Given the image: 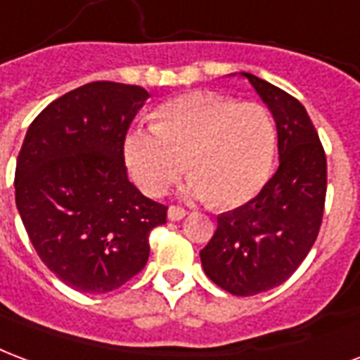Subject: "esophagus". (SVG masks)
<instances>
[{
	"label": "esophagus",
	"instance_id": "obj_1",
	"mask_svg": "<svg viewBox=\"0 0 360 360\" xmlns=\"http://www.w3.org/2000/svg\"><path fill=\"white\" fill-rule=\"evenodd\" d=\"M185 215H187V210H185V207L169 206V210H167V219L169 221H181Z\"/></svg>",
	"mask_w": 360,
	"mask_h": 360
}]
</instances>
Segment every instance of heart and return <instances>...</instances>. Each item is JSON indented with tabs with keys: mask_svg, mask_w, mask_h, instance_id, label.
<instances>
[{
	"mask_svg": "<svg viewBox=\"0 0 360 360\" xmlns=\"http://www.w3.org/2000/svg\"><path fill=\"white\" fill-rule=\"evenodd\" d=\"M276 126L265 106L215 91H191L156 110L154 126L127 133L124 153L133 181L160 196L187 172V194L215 207L252 200L276 156Z\"/></svg>",
	"mask_w": 360,
	"mask_h": 360,
	"instance_id": "obj_1",
	"label": "heart"
}]
</instances>
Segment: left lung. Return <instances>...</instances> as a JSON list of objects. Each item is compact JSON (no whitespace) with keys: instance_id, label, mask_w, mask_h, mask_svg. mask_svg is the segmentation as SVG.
<instances>
[{"instance_id":"left-lung-1","label":"left lung","mask_w":360,"mask_h":360,"mask_svg":"<svg viewBox=\"0 0 360 360\" xmlns=\"http://www.w3.org/2000/svg\"><path fill=\"white\" fill-rule=\"evenodd\" d=\"M276 122L278 169L259 194L217 217L202 267L233 295H255L294 275L321 229L326 154L305 106L281 87L242 72Z\"/></svg>"}]
</instances>
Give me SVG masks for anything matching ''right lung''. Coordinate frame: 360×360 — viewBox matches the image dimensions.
I'll list each match as a JSON object with an SVG mask.
<instances>
[{
    "label": "right lung",
    "instance_id": "right-lung-1",
    "mask_svg": "<svg viewBox=\"0 0 360 360\" xmlns=\"http://www.w3.org/2000/svg\"><path fill=\"white\" fill-rule=\"evenodd\" d=\"M148 98L139 85L91 82L32 122L15 169V198L39 259L70 288L106 294L146 265L167 206L127 179L124 143Z\"/></svg>",
    "mask_w": 360,
    "mask_h": 360
}]
</instances>
